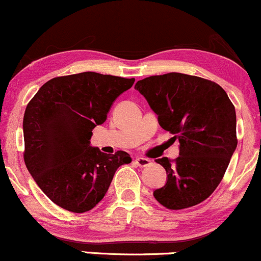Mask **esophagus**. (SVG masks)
Returning a JSON list of instances; mask_svg holds the SVG:
<instances>
[{
  "mask_svg": "<svg viewBox=\"0 0 261 261\" xmlns=\"http://www.w3.org/2000/svg\"><path fill=\"white\" fill-rule=\"evenodd\" d=\"M135 163L137 164L139 167H147L151 164V161L148 158H143V157H136L135 158Z\"/></svg>",
  "mask_w": 261,
  "mask_h": 261,
  "instance_id": "34e87169",
  "label": "esophagus"
}]
</instances>
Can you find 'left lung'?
Segmentation results:
<instances>
[{"instance_id":"1","label":"left lung","mask_w":261,"mask_h":261,"mask_svg":"<svg viewBox=\"0 0 261 261\" xmlns=\"http://www.w3.org/2000/svg\"><path fill=\"white\" fill-rule=\"evenodd\" d=\"M157 114L158 124L179 142V157L155 160L167 172L166 185L153 191L170 210L206 200L222 180L237 148L236 109L224 89L212 81L172 72L135 85Z\"/></svg>"}]
</instances>
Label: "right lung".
<instances>
[{
    "mask_svg": "<svg viewBox=\"0 0 261 261\" xmlns=\"http://www.w3.org/2000/svg\"><path fill=\"white\" fill-rule=\"evenodd\" d=\"M135 79L97 72L56 77L40 87L23 118L24 162L43 193L67 211H89L107 194L124 151L92 147V130L107 120L114 100Z\"/></svg>",
    "mask_w": 261,
    "mask_h": 261,
    "instance_id": "right-lung-1",
    "label": "right lung"
}]
</instances>
